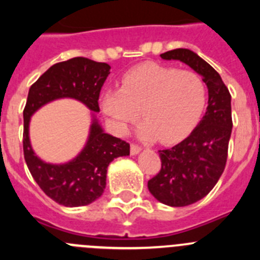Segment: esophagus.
<instances>
[{
  "mask_svg": "<svg viewBox=\"0 0 260 260\" xmlns=\"http://www.w3.org/2000/svg\"><path fill=\"white\" fill-rule=\"evenodd\" d=\"M142 151V147L138 146V144L135 143H132V146H130V152H132V155H137V153H139Z\"/></svg>",
  "mask_w": 260,
  "mask_h": 260,
  "instance_id": "obj_1",
  "label": "esophagus"
}]
</instances>
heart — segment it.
I'll return each instance as SVG.
<instances>
[{"label":"heart","instance_id":"obj_1","mask_svg":"<svg viewBox=\"0 0 260 260\" xmlns=\"http://www.w3.org/2000/svg\"><path fill=\"white\" fill-rule=\"evenodd\" d=\"M207 104L203 78L155 62L127 71L121 89L103 92L100 107L119 134H125L139 114L144 118L138 127L142 139L164 144L182 141L201 121Z\"/></svg>","mask_w":260,"mask_h":260}]
</instances>
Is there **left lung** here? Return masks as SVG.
Segmentation results:
<instances>
[{
    "mask_svg": "<svg viewBox=\"0 0 260 260\" xmlns=\"http://www.w3.org/2000/svg\"><path fill=\"white\" fill-rule=\"evenodd\" d=\"M160 57L189 65L208 88L207 112L199 125L181 143L158 151L161 168L148 181V190L158 202L183 207L204 198L224 172L233 126L231 93L219 73L197 53L180 48Z\"/></svg>",
    "mask_w": 260,
    "mask_h": 260,
    "instance_id": "1",
    "label": "left lung"
}]
</instances>
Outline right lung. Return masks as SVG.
I'll return each instance as SVG.
<instances>
[{
  "instance_id": "1",
  "label": "right lung",
  "mask_w": 260,
  "mask_h": 260,
  "mask_svg": "<svg viewBox=\"0 0 260 260\" xmlns=\"http://www.w3.org/2000/svg\"><path fill=\"white\" fill-rule=\"evenodd\" d=\"M110 66L84 57L58 62L48 69L28 91L23 110V152L29 172L40 189L65 207H80L100 198L107 185L108 165L119 156L130 155L127 142L104 133L93 117L88 141L79 155L66 164H48L35 155L29 143L31 116L47 103L71 98L99 112V96Z\"/></svg>"
}]
</instances>
